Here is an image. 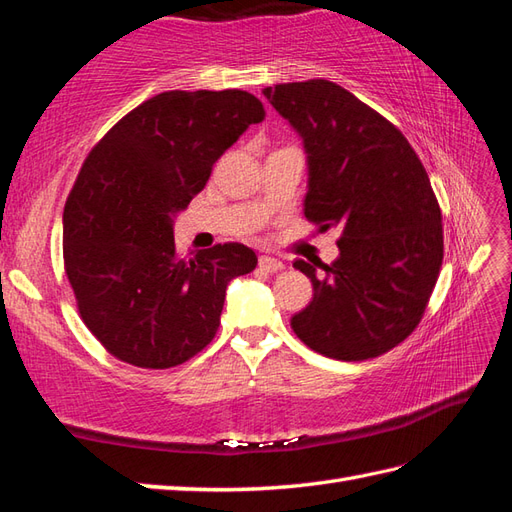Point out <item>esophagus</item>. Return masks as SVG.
<instances>
[{"mask_svg": "<svg viewBox=\"0 0 512 512\" xmlns=\"http://www.w3.org/2000/svg\"><path fill=\"white\" fill-rule=\"evenodd\" d=\"M258 267L263 269V271H267V274H276V271L285 269V263H282L280 258H274V256H260Z\"/></svg>", "mask_w": 512, "mask_h": 512, "instance_id": "1", "label": "esophagus"}]
</instances>
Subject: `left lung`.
I'll list each match as a JSON object with an SVG mask.
<instances>
[{"label": "left lung", "instance_id": "left-lung-1", "mask_svg": "<svg viewBox=\"0 0 512 512\" xmlns=\"http://www.w3.org/2000/svg\"><path fill=\"white\" fill-rule=\"evenodd\" d=\"M302 135L309 160L304 217L337 227L331 265L295 260L313 300L291 317L311 350L339 361L379 357L423 320L442 265V214L405 135L348 89L324 78L265 87Z\"/></svg>", "mask_w": 512, "mask_h": 512}]
</instances>
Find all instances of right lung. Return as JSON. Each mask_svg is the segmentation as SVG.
I'll return each mask as SVG.
<instances>
[{
    "mask_svg": "<svg viewBox=\"0 0 512 512\" xmlns=\"http://www.w3.org/2000/svg\"><path fill=\"white\" fill-rule=\"evenodd\" d=\"M263 118V102L241 89H175L144 100L89 151L65 201L63 263L81 320L109 355L166 370L217 335L227 282L258 258L241 243L181 256L173 214Z\"/></svg>",
    "mask_w": 512,
    "mask_h": 512,
    "instance_id": "right-lung-1",
    "label": "right lung"
}]
</instances>
